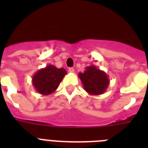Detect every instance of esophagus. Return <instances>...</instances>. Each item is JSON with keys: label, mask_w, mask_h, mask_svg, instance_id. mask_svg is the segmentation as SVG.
Listing matches in <instances>:
<instances>
[{"label": "esophagus", "mask_w": 148, "mask_h": 148, "mask_svg": "<svg viewBox=\"0 0 148 148\" xmlns=\"http://www.w3.org/2000/svg\"><path fill=\"white\" fill-rule=\"evenodd\" d=\"M68 71H69V72H71V73H74V69L73 68V67H69Z\"/></svg>", "instance_id": "obj_1"}]
</instances>
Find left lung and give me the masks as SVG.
Instances as JSON below:
<instances>
[{
  "label": "left lung",
  "mask_w": 148,
  "mask_h": 148,
  "mask_svg": "<svg viewBox=\"0 0 148 148\" xmlns=\"http://www.w3.org/2000/svg\"><path fill=\"white\" fill-rule=\"evenodd\" d=\"M78 77L83 84L84 89L90 95H102L110 84L108 74L95 65L86 67L85 71L83 73L80 72Z\"/></svg>",
  "instance_id": "left-lung-1"
}]
</instances>
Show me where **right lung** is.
Returning <instances> with one entry per match:
<instances>
[{"label":"right lung","instance_id":"right-lung-1","mask_svg":"<svg viewBox=\"0 0 148 148\" xmlns=\"http://www.w3.org/2000/svg\"><path fill=\"white\" fill-rule=\"evenodd\" d=\"M67 74L64 68H57L52 64L47 65L34 74L32 84L35 90L42 95H49L54 92Z\"/></svg>","mask_w":148,"mask_h":148}]
</instances>
